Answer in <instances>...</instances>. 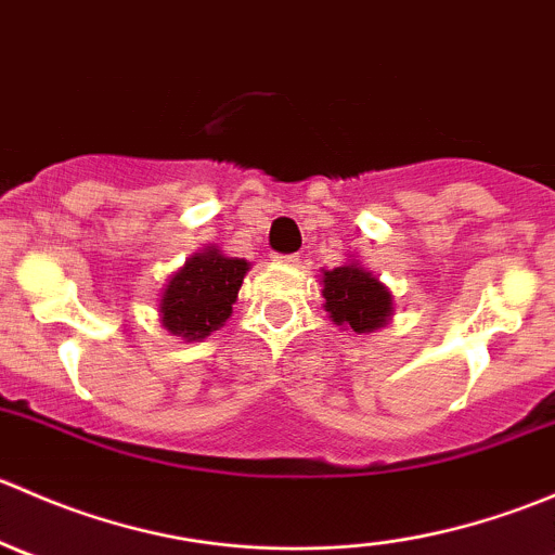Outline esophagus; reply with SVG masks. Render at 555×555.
Masks as SVG:
<instances>
[{
    "label": "esophagus",
    "instance_id": "obj_1",
    "mask_svg": "<svg viewBox=\"0 0 555 555\" xmlns=\"http://www.w3.org/2000/svg\"><path fill=\"white\" fill-rule=\"evenodd\" d=\"M279 262H287V266H298L300 255H276Z\"/></svg>",
    "mask_w": 555,
    "mask_h": 555
}]
</instances>
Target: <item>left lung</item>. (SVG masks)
I'll return each instance as SVG.
<instances>
[{
  "label": "left lung",
  "instance_id": "left-lung-1",
  "mask_svg": "<svg viewBox=\"0 0 555 555\" xmlns=\"http://www.w3.org/2000/svg\"><path fill=\"white\" fill-rule=\"evenodd\" d=\"M324 309L335 324H346L354 333H371L389 319L391 295L373 273L344 266L324 273Z\"/></svg>",
  "mask_w": 555,
  "mask_h": 555
}]
</instances>
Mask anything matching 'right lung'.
I'll return each mask as SVG.
<instances>
[{"label":"right lung","mask_w":555,"mask_h":555,"mask_svg":"<svg viewBox=\"0 0 555 555\" xmlns=\"http://www.w3.org/2000/svg\"><path fill=\"white\" fill-rule=\"evenodd\" d=\"M246 271V260L225 257L217 249L190 257L160 300L164 327L184 340L206 338L231 317Z\"/></svg>","instance_id":"1"}]
</instances>
